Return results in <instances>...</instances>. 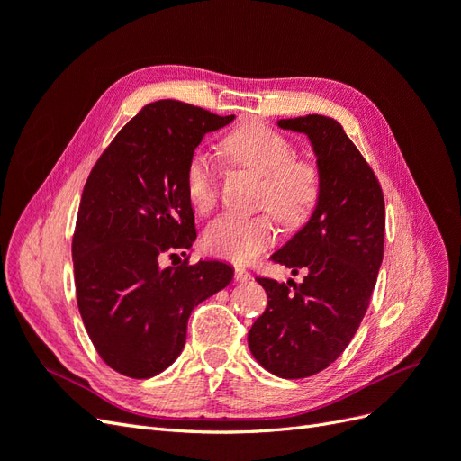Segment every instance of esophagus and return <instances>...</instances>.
<instances>
[{
  "instance_id": "1",
  "label": "esophagus",
  "mask_w": 461,
  "mask_h": 461,
  "mask_svg": "<svg viewBox=\"0 0 461 461\" xmlns=\"http://www.w3.org/2000/svg\"><path fill=\"white\" fill-rule=\"evenodd\" d=\"M249 278H252L249 271H246L244 267H234V281L236 283H248Z\"/></svg>"
}]
</instances>
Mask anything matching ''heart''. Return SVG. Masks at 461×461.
<instances>
[{
	"label": "heart",
	"mask_w": 461,
	"mask_h": 461,
	"mask_svg": "<svg viewBox=\"0 0 461 461\" xmlns=\"http://www.w3.org/2000/svg\"><path fill=\"white\" fill-rule=\"evenodd\" d=\"M221 149L232 165L259 175L256 203L269 209L285 230L296 232L308 225L319 207L323 180L313 161L294 156V146L285 134L248 119L222 138ZM185 190L194 212H213L219 202V173L207 153L194 151L188 158ZM270 214L221 215L205 229L203 248L234 263L252 261L275 242L276 229Z\"/></svg>",
	"instance_id": "heart-1"
}]
</instances>
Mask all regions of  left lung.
Returning a JSON list of instances; mask_svg holds the SVG:
<instances>
[{"instance_id": "left-lung-1", "label": "left lung", "mask_w": 461, "mask_h": 461, "mask_svg": "<svg viewBox=\"0 0 461 461\" xmlns=\"http://www.w3.org/2000/svg\"><path fill=\"white\" fill-rule=\"evenodd\" d=\"M278 127L310 136L323 194L308 225L271 256L292 275L308 271L303 283L256 276L267 308L248 346L273 375L305 379L337 361L369 308L384 254V196L339 121L305 115Z\"/></svg>"}]
</instances>
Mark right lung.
Masks as SVG:
<instances>
[{
    "mask_svg": "<svg viewBox=\"0 0 461 461\" xmlns=\"http://www.w3.org/2000/svg\"><path fill=\"white\" fill-rule=\"evenodd\" d=\"M234 115L176 100L138 111L95 161L73 234L77 303L95 352L131 379H149L183 352L192 310L232 281L221 261L161 270L196 240L186 161Z\"/></svg>",
    "mask_w": 461,
    "mask_h": 461,
    "instance_id": "1",
    "label": "right lung"
}]
</instances>
